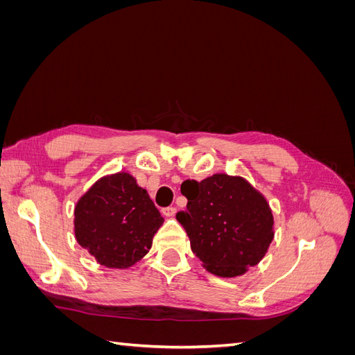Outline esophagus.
<instances>
[{"mask_svg":"<svg viewBox=\"0 0 355 355\" xmlns=\"http://www.w3.org/2000/svg\"><path fill=\"white\" fill-rule=\"evenodd\" d=\"M176 211H178V209H176V207H173V206H170V207H164L163 210H161V213H163L164 216H167V218L175 216Z\"/></svg>","mask_w":355,"mask_h":355,"instance_id":"1","label":"esophagus"}]
</instances>
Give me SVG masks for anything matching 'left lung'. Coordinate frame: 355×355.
<instances>
[{"mask_svg":"<svg viewBox=\"0 0 355 355\" xmlns=\"http://www.w3.org/2000/svg\"><path fill=\"white\" fill-rule=\"evenodd\" d=\"M180 192L188 204L176 219L210 272L237 277L261 262L274 239V219L266 200L250 184L213 175L201 182L185 180Z\"/></svg>","mask_w":355,"mask_h":355,"instance_id":"left-lung-1","label":"left lung"}]
</instances>
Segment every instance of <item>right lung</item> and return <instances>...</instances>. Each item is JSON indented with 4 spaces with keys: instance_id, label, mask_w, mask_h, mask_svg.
I'll return each instance as SVG.
<instances>
[{
    "instance_id": "obj_1",
    "label": "right lung",
    "mask_w": 355,
    "mask_h": 355,
    "mask_svg": "<svg viewBox=\"0 0 355 355\" xmlns=\"http://www.w3.org/2000/svg\"><path fill=\"white\" fill-rule=\"evenodd\" d=\"M164 219L133 176L101 179L75 207V237L101 265L127 268L144 257Z\"/></svg>"
}]
</instances>
